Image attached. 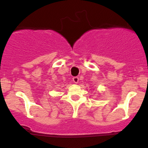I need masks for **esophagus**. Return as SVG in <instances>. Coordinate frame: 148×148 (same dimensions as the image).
<instances>
[{"label": "esophagus", "mask_w": 148, "mask_h": 148, "mask_svg": "<svg viewBox=\"0 0 148 148\" xmlns=\"http://www.w3.org/2000/svg\"><path fill=\"white\" fill-rule=\"evenodd\" d=\"M72 80L74 83H76V84H77V83H78V82H79V77H74L72 78Z\"/></svg>", "instance_id": "1"}]
</instances>
